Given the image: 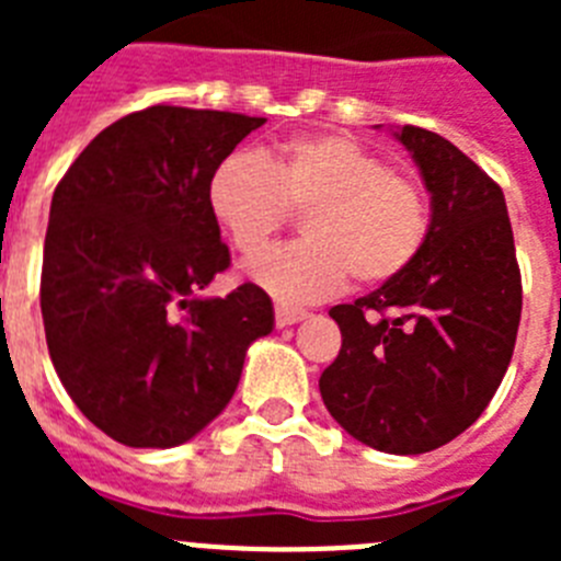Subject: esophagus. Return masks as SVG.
<instances>
[{"label": "esophagus", "instance_id": "1", "mask_svg": "<svg viewBox=\"0 0 561 561\" xmlns=\"http://www.w3.org/2000/svg\"><path fill=\"white\" fill-rule=\"evenodd\" d=\"M306 317H309V311H306V309H295V306H286V304L275 306L277 329H286V325L300 323V320H306Z\"/></svg>", "mask_w": 561, "mask_h": 561}]
</instances>
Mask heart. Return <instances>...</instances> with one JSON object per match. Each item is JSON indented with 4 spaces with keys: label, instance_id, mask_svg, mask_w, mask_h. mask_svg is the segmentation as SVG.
I'll return each mask as SVG.
<instances>
[{
    "label": "heart",
    "instance_id": "1",
    "mask_svg": "<svg viewBox=\"0 0 561 561\" xmlns=\"http://www.w3.org/2000/svg\"><path fill=\"white\" fill-rule=\"evenodd\" d=\"M213 221L232 250L255 255L304 213L306 241L257 255L247 275L280 300H323L348 284L385 286L421 255L430 205L421 185L345 134H306L257 157L236 151L207 182Z\"/></svg>",
    "mask_w": 561,
    "mask_h": 561
}]
</instances>
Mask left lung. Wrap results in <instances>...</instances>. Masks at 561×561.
<instances>
[{"instance_id": "1", "label": "left lung", "mask_w": 561, "mask_h": 561, "mask_svg": "<svg viewBox=\"0 0 561 561\" xmlns=\"http://www.w3.org/2000/svg\"><path fill=\"white\" fill-rule=\"evenodd\" d=\"M430 191V236L415 264L329 311L342 348L320 396L356 440L390 455L444 447L497 393L523 311L514 232L497 182L440 134L401 126Z\"/></svg>"}]
</instances>
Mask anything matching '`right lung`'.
Segmentation results:
<instances>
[{"instance_id":"add662e5","label":"right lung","mask_w":561,"mask_h":561,"mask_svg":"<svg viewBox=\"0 0 561 561\" xmlns=\"http://www.w3.org/2000/svg\"><path fill=\"white\" fill-rule=\"evenodd\" d=\"M264 123L148 106L103 128L53 193L49 359L78 410L126 447H180L202 433L230 404L247 348L275 325L255 284L202 297L230 266L207 182Z\"/></svg>"}]
</instances>
